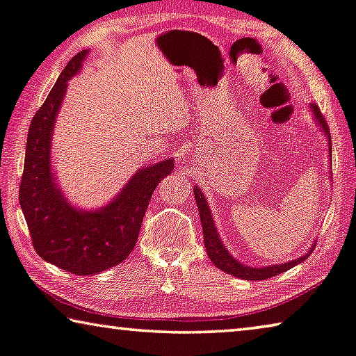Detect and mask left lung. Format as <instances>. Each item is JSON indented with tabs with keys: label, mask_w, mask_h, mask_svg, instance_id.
<instances>
[{
	"label": "left lung",
	"mask_w": 356,
	"mask_h": 356,
	"mask_svg": "<svg viewBox=\"0 0 356 356\" xmlns=\"http://www.w3.org/2000/svg\"><path fill=\"white\" fill-rule=\"evenodd\" d=\"M310 108L315 115L316 124L320 126V129L325 132L327 139L331 140L330 127H327L325 116L321 115V111H320V108H318V105L312 104ZM331 155H332V152H331V144H330V156ZM193 193H195L196 206H198V211H200L201 224H203L206 252H208V256L212 261V264H214L217 268L224 270L225 273H230V275H233V277L243 278V280L261 281V280H267L270 277H275V275H278V273H283V272H286V270L293 268L294 265L304 262L305 259L309 257V254H305V256L296 259V261H291V262H286V264H278V265H270V267H262V268L248 267V265H243L241 262H238L229 251H227L224 243H222L219 233H217V229L214 225V220H212L209 206H208V203H206V198H204L203 192H201L198 187H195Z\"/></svg>",
	"instance_id": "1"
}]
</instances>
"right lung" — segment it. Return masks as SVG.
<instances>
[{
    "instance_id": "1",
    "label": "right lung",
    "mask_w": 356,
    "mask_h": 356,
    "mask_svg": "<svg viewBox=\"0 0 356 356\" xmlns=\"http://www.w3.org/2000/svg\"><path fill=\"white\" fill-rule=\"evenodd\" d=\"M86 54L88 51L78 52L67 63L31 120L19 188L35 251L46 262L75 275L104 272L129 256L156 185L174 169L172 158L139 169L111 203L95 211L68 203L56 184L51 140L68 79L79 72Z\"/></svg>"
}]
</instances>
